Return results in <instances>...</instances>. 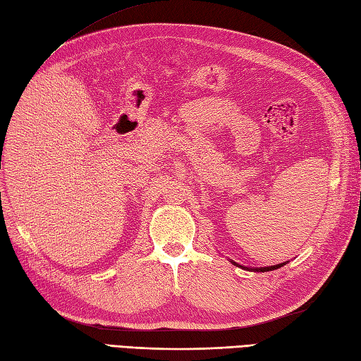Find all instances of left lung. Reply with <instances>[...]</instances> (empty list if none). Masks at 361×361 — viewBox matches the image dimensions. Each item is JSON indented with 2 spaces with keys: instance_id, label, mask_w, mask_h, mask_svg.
<instances>
[{
  "instance_id": "left-lung-1",
  "label": "left lung",
  "mask_w": 361,
  "mask_h": 361,
  "mask_svg": "<svg viewBox=\"0 0 361 361\" xmlns=\"http://www.w3.org/2000/svg\"><path fill=\"white\" fill-rule=\"evenodd\" d=\"M232 262L233 265H236V267H241L243 270H247V271H257V273H265V271H273V270H277V269H281V267H283V265H286L288 264V261L286 262H282V264H277V265H271V267H255V269H250V267H244V265H239L238 262H235V261H230Z\"/></svg>"
}]
</instances>
